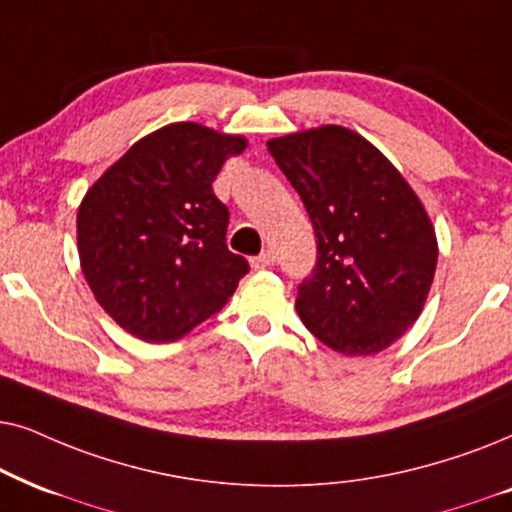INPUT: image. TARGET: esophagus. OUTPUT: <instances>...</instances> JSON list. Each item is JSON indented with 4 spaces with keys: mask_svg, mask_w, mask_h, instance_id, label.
I'll return each mask as SVG.
<instances>
[{
    "mask_svg": "<svg viewBox=\"0 0 512 512\" xmlns=\"http://www.w3.org/2000/svg\"><path fill=\"white\" fill-rule=\"evenodd\" d=\"M271 264H274V252L262 250L260 255L252 260V269H267V267H271Z\"/></svg>",
    "mask_w": 512,
    "mask_h": 512,
    "instance_id": "esophagus-1",
    "label": "esophagus"
}]
</instances>
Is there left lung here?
Instances as JSON below:
<instances>
[{
	"instance_id": "1",
	"label": "left lung",
	"mask_w": 512,
	"mask_h": 512,
	"mask_svg": "<svg viewBox=\"0 0 512 512\" xmlns=\"http://www.w3.org/2000/svg\"><path fill=\"white\" fill-rule=\"evenodd\" d=\"M267 147L316 231V264L297 288L299 318L344 356L388 349L419 318L438 264L417 194L349 128H311Z\"/></svg>"
}]
</instances>
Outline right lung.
Returning a JSON list of instances; mask_svg holds the SVG:
<instances>
[{"label": "right lung", "mask_w": 512, "mask_h": 512, "mask_svg": "<svg viewBox=\"0 0 512 512\" xmlns=\"http://www.w3.org/2000/svg\"><path fill=\"white\" fill-rule=\"evenodd\" d=\"M245 138L192 121L135 142L88 189L79 260L95 299L145 342H175L213 316L248 274L227 248L229 210L213 182Z\"/></svg>", "instance_id": "obj_1"}]
</instances>
